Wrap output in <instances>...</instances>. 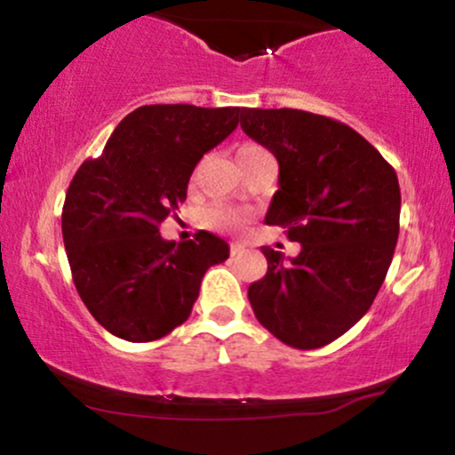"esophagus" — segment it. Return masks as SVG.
Returning <instances> with one entry per match:
<instances>
[{
    "instance_id": "34e87169",
    "label": "esophagus",
    "mask_w": 455,
    "mask_h": 455,
    "mask_svg": "<svg viewBox=\"0 0 455 455\" xmlns=\"http://www.w3.org/2000/svg\"><path fill=\"white\" fill-rule=\"evenodd\" d=\"M243 250H245V248H243L242 243H237V242L231 243V254H233V257H237V254H242Z\"/></svg>"
}]
</instances>
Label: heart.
<instances>
[{
  "instance_id": "b5f03b06",
  "label": "heart",
  "mask_w": 455,
  "mask_h": 455,
  "mask_svg": "<svg viewBox=\"0 0 455 455\" xmlns=\"http://www.w3.org/2000/svg\"><path fill=\"white\" fill-rule=\"evenodd\" d=\"M260 148L257 145H243V148L237 149V158H242V156H248L250 151H257ZM207 224L213 228H242L245 222H248V212L243 210H228V207H216V210H212L207 213Z\"/></svg>"
}]
</instances>
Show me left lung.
I'll list each match as a JSON object with an SVG mask.
<instances>
[{
	"instance_id": "8db88e82",
	"label": "left lung",
	"mask_w": 455,
	"mask_h": 455,
	"mask_svg": "<svg viewBox=\"0 0 455 455\" xmlns=\"http://www.w3.org/2000/svg\"><path fill=\"white\" fill-rule=\"evenodd\" d=\"M242 130L280 164L265 222L301 243L295 259L263 245L250 284L254 316L301 351L340 338L372 306L400 233L394 166L347 124L297 108H242Z\"/></svg>"
}]
</instances>
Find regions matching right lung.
I'll return each mask as SVG.
<instances>
[{
	"instance_id": "obj_1",
	"label": "right lung",
	"mask_w": 455,
	"mask_h": 455,
	"mask_svg": "<svg viewBox=\"0 0 455 455\" xmlns=\"http://www.w3.org/2000/svg\"><path fill=\"white\" fill-rule=\"evenodd\" d=\"M239 113L139 107L72 177L61 212L68 263L83 304L113 336L164 338L190 316L205 271L228 259L213 233L175 243L160 237V224L180 210L198 160L237 128Z\"/></svg>"
}]
</instances>
